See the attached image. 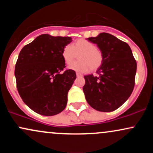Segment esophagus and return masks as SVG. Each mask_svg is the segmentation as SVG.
<instances>
[{"mask_svg":"<svg viewBox=\"0 0 153 153\" xmlns=\"http://www.w3.org/2000/svg\"><path fill=\"white\" fill-rule=\"evenodd\" d=\"M76 76H77V77H78H78H82V75L81 74H80V73H76Z\"/></svg>","mask_w":153,"mask_h":153,"instance_id":"34e87169","label":"esophagus"}]
</instances>
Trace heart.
<instances>
[{
    "label": "heart",
    "mask_w": 153,
    "mask_h": 153,
    "mask_svg": "<svg viewBox=\"0 0 153 153\" xmlns=\"http://www.w3.org/2000/svg\"><path fill=\"white\" fill-rule=\"evenodd\" d=\"M79 54V61L70 66V68L78 73L96 71L101 68L103 62L102 52L94 43L84 39L75 41L71 46L67 45L62 50V57L67 65H70Z\"/></svg>",
    "instance_id": "1"
}]
</instances>
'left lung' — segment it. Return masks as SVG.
Instances as JSON below:
<instances>
[{"mask_svg": "<svg viewBox=\"0 0 153 153\" xmlns=\"http://www.w3.org/2000/svg\"><path fill=\"white\" fill-rule=\"evenodd\" d=\"M102 52L103 62L94 76L85 75L82 90L88 104L103 112L113 111L129 99L134 87L137 62L128 44L108 33L87 39Z\"/></svg>", "mask_w": 153, "mask_h": 153, "instance_id": "1", "label": "left lung"}]
</instances>
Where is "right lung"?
<instances>
[{
    "instance_id": "add662e5",
    "label": "right lung",
    "mask_w": 153,
    "mask_h": 153,
    "mask_svg": "<svg viewBox=\"0 0 153 153\" xmlns=\"http://www.w3.org/2000/svg\"><path fill=\"white\" fill-rule=\"evenodd\" d=\"M69 36L42 34L24 46L15 66L17 90L23 101L39 114L54 116L65 109L68 93L76 79L66 70L62 50Z\"/></svg>"
}]
</instances>
